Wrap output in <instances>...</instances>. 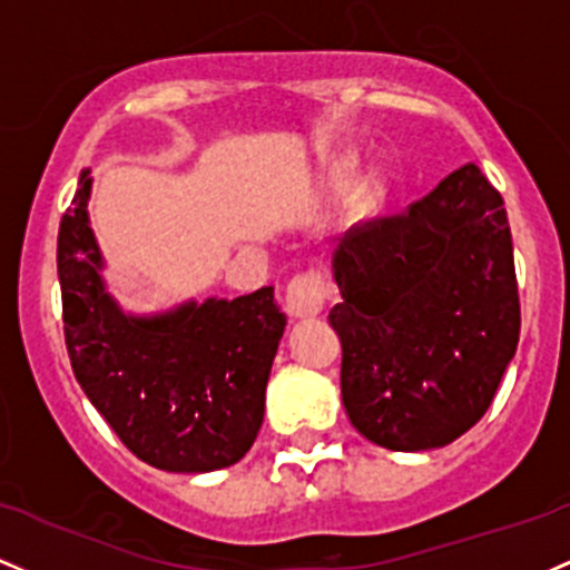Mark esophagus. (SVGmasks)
<instances>
[{
    "label": "esophagus",
    "mask_w": 570,
    "mask_h": 570,
    "mask_svg": "<svg viewBox=\"0 0 570 570\" xmlns=\"http://www.w3.org/2000/svg\"><path fill=\"white\" fill-rule=\"evenodd\" d=\"M327 281L322 275L308 271L303 275H295V278L286 284V311H289L295 318H308L316 316L318 311L324 308V299H327Z\"/></svg>",
    "instance_id": "34e87169"
}]
</instances>
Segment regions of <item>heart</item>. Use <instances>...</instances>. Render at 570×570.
Instances as JSON below:
<instances>
[{
  "mask_svg": "<svg viewBox=\"0 0 570 570\" xmlns=\"http://www.w3.org/2000/svg\"><path fill=\"white\" fill-rule=\"evenodd\" d=\"M381 199H384V184H381L379 178H371L362 180V184L356 186L352 203L356 210H362V214H371V210L379 208Z\"/></svg>",
  "mask_w": 570,
  "mask_h": 570,
  "instance_id": "heart-1",
  "label": "heart"
}]
</instances>
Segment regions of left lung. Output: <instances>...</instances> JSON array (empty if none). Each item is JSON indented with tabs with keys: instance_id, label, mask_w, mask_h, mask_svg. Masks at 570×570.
Wrapping results in <instances>:
<instances>
[{
	"instance_id": "8db88e82",
	"label": "left lung",
	"mask_w": 570,
	"mask_h": 570,
	"mask_svg": "<svg viewBox=\"0 0 570 570\" xmlns=\"http://www.w3.org/2000/svg\"><path fill=\"white\" fill-rule=\"evenodd\" d=\"M341 395L367 441L424 452L473 428L517 352L519 292L503 197L476 165L405 214L337 243Z\"/></svg>"
}]
</instances>
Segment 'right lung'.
<instances>
[{
	"instance_id": "right-lung-1",
	"label": "right lung",
	"mask_w": 570,
	"mask_h": 570,
	"mask_svg": "<svg viewBox=\"0 0 570 570\" xmlns=\"http://www.w3.org/2000/svg\"><path fill=\"white\" fill-rule=\"evenodd\" d=\"M91 175L61 216L59 265L72 373L124 446L173 473L235 465L265 419V386L286 316L273 286L135 316L105 289L89 224Z\"/></svg>"
}]
</instances>
